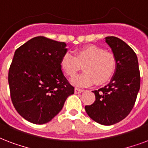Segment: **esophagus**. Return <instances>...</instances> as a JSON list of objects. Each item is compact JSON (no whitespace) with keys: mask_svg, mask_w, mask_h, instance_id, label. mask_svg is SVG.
<instances>
[{"mask_svg":"<svg viewBox=\"0 0 148 148\" xmlns=\"http://www.w3.org/2000/svg\"><path fill=\"white\" fill-rule=\"evenodd\" d=\"M83 91V90L79 88H75V94H79V93H82Z\"/></svg>","mask_w":148,"mask_h":148,"instance_id":"obj_1","label":"esophagus"}]
</instances>
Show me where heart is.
<instances>
[{
	"label": "heart",
	"mask_w": 148,
	"mask_h": 148,
	"mask_svg": "<svg viewBox=\"0 0 148 148\" xmlns=\"http://www.w3.org/2000/svg\"><path fill=\"white\" fill-rule=\"evenodd\" d=\"M82 66L85 73L75 76L71 82L78 86H88L95 83L100 85L112 78L116 62L112 53L94 45L79 49L75 52V56L69 52L62 56L61 67L68 76H75Z\"/></svg>",
	"instance_id": "b5f03b06"
}]
</instances>
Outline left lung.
<instances>
[{"instance_id":"1","label":"left lung","mask_w":148,"mask_h":148,"mask_svg":"<svg viewBox=\"0 0 148 148\" xmlns=\"http://www.w3.org/2000/svg\"><path fill=\"white\" fill-rule=\"evenodd\" d=\"M105 42L115 58V73L108 84L93 91L96 100L85 110L96 123L111 125L123 120L133 109L140 76L136 54L128 44L115 36L105 37Z\"/></svg>"}]
</instances>
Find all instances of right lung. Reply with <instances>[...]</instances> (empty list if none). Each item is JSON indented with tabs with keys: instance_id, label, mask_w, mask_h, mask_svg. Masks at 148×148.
I'll use <instances>...</instances> for the list:
<instances>
[{
	"instance_id": "obj_1",
	"label": "right lung",
	"mask_w": 148,
	"mask_h": 148,
	"mask_svg": "<svg viewBox=\"0 0 148 148\" xmlns=\"http://www.w3.org/2000/svg\"><path fill=\"white\" fill-rule=\"evenodd\" d=\"M65 42L44 36L31 39L15 51L8 73L12 103L22 117L44 124L57 115L74 94L61 67Z\"/></svg>"
}]
</instances>
